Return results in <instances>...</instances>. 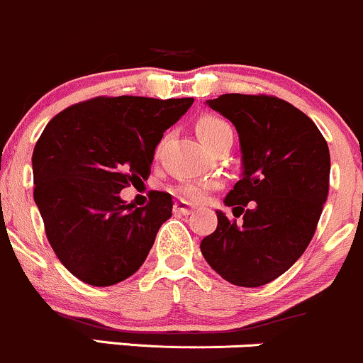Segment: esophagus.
<instances>
[{"instance_id":"obj_1","label":"esophagus","mask_w":363,"mask_h":363,"mask_svg":"<svg viewBox=\"0 0 363 363\" xmlns=\"http://www.w3.org/2000/svg\"><path fill=\"white\" fill-rule=\"evenodd\" d=\"M192 206L189 204V202H185V201H177L174 202V213H178V214H190L192 213Z\"/></svg>"}]
</instances>
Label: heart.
<instances>
[{"label": "heart", "instance_id": "heart-1", "mask_svg": "<svg viewBox=\"0 0 363 363\" xmlns=\"http://www.w3.org/2000/svg\"><path fill=\"white\" fill-rule=\"evenodd\" d=\"M196 130L199 138H201L202 143L208 147L209 143L214 142L220 135H223L225 131H232V128H230L227 121H223L221 118H216V116H204V118L197 121ZM209 186L211 185L204 182H186L178 189V194H180L182 197L190 199V201H202L206 192L209 190Z\"/></svg>", "mask_w": 363, "mask_h": 363}]
</instances>
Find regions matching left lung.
Listing matches in <instances>:
<instances>
[{
	"label": "left lung",
	"instance_id": "left-lung-1",
	"mask_svg": "<svg viewBox=\"0 0 363 363\" xmlns=\"http://www.w3.org/2000/svg\"><path fill=\"white\" fill-rule=\"evenodd\" d=\"M206 104L239 133L242 174L225 204L237 206L244 221L216 211L202 256L233 286H264L289 270L313 237L329 194V147L313 121L275 96L230 93Z\"/></svg>",
	"mask_w": 363,
	"mask_h": 363
}]
</instances>
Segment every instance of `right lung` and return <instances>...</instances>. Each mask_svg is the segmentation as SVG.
<instances>
[{
	"mask_svg": "<svg viewBox=\"0 0 363 363\" xmlns=\"http://www.w3.org/2000/svg\"><path fill=\"white\" fill-rule=\"evenodd\" d=\"M194 99L96 96L46 124L33 152L34 202L57 258L89 286L138 270L173 201L154 192L145 208L119 192L149 177L155 147Z\"/></svg>",
	"mask_w": 363,
	"mask_h": 363,
	"instance_id": "add662e5",
	"label": "right lung"
}]
</instances>
